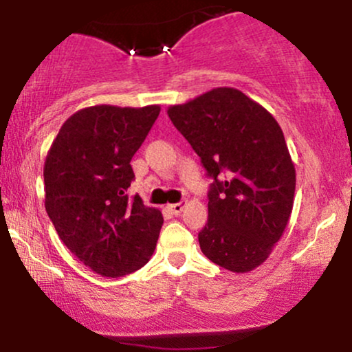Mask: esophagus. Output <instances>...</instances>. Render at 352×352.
<instances>
[{
	"instance_id": "34e87169",
	"label": "esophagus",
	"mask_w": 352,
	"mask_h": 352,
	"mask_svg": "<svg viewBox=\"0 0 352 352\" xmlns=\"http://www.w3.org/2000/svg\"><path fill=\"white\" fill-rule=\"evenodd\" d=\"M187 207V204H185V201H179V204H172V205H168V210H170V212L173 213V215H180L182 212H184V208Z\"/></svg>"
}]
</instances>
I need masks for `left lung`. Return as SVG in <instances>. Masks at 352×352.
I'll return each instance as SVG.
<instances>
[{
    "instance_id": "8db88e82",
    "label": "left lung",
    "mask_w": 352,
    "mask_h": 352,
    "mask_svg": "<svg viewBox=\"0 0 352 352\" xmlns=\"http://www.w3.org/2000/svg\"><path fill=\"white\" fill-rule=\"evenodd\" d=\"M213 184L199 233L208 260L233 273L265 263L293 210L296 170L280 124L233 87H217L167 111Z\"/></svg>"
}]
</instances>
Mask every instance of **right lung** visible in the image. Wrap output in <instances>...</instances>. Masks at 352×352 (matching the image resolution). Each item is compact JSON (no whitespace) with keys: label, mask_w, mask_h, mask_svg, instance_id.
I'll list each match as a JSON object with an SVG mask.
<instances>
[{"label":"right lung","mask_w":352,"mask_h":352,"mask_svg":"<svg viewBox=\"0 0 352 352\" xmlns=\"http://www.w3.org/2000/svg\"><path fill=\"white\" fill-rule=\"evenodd\" d=\"M160 106H92L72 114L44 162V207L63 243L100 276L119 278L151 260L164 217L129 200L131 160Z\"/></svg>","instance_id":"1"}]
</instances>
